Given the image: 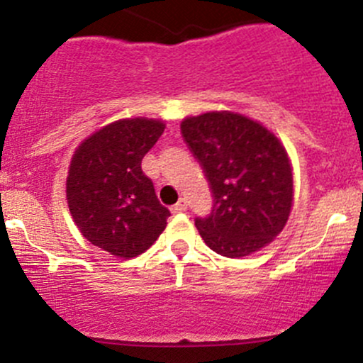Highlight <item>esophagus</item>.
<instances>
[{"instance_id":"obj_1","label":"esophagus","mask_w":363,"mask_h":363,"mask_svg":"<svg viewBox=\"0 0 363 363\" xmlns=\"http://www.w3.org/2000/svg\"><path fill=\"white\" fill-rule=\"evenodd\" d=\"M186 208H188V202H186L184 199H181L177 203L172 205L170 211L174 212V214H181V212H186Z\"/></svg>"}]
</instances>
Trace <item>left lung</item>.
Masks as SVG:
<instances>
[{"label":"left lung","mask_w":363,"mask_h":363,"mask_svg":"<svg viewBox=\"0 0 363 363\" xmlns=\"http://www.w3.org/2000/svg\"><path fill=\"white\" fill-rule=\"evenodd\" d=\"M186 145L212 191V211L195 218L203 242L226 258L262 250L281 233L294 200L286 149L265 126L233 112L182 121Z\"/></svg>","instance_id":"obj_1"}]
</instances>
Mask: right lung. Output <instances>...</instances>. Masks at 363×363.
Segmentation results:
<instances>
[{
	"instance_id": "right-lung-1",
	"label": "right lung",
	"mask_w": 363,
	"mask_h": 363,
	"mask_svg": "<svg viewBox=\"0 0 363 363\" xmlns=\"http://www.w3.org/2000/svg\"><path fill=\"white\" fill-rule=\"evenodd\" d=\"M164 124L135 117L101 128L75 151L67 200L80 233L119 258L142 255L167 226L170 211L142 172V158L158 142Z\"/></svg>"
}]
</instances>
